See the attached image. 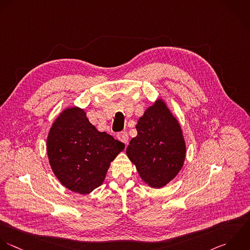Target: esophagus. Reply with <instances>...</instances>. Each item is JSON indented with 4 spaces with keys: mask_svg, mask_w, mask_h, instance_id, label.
<instances>
[{
    "mask_svg": "<svg viewBox=\"0 0 250 250\" xmlns=\"http://www.w3.org/2000/svg\"><path fill=\"white\" fill-rule=\"evenodd\" d=\"M118 139H119L121 142L125 143V145L128 143V135H127L126 132H122V133H120V134L118 135Z\"/></svg>",
    "mask_w": 250,
    "mask_h": 250,
    "instance_id": "esophagus-1",
    "label": "esophagus"
}]
</instances>
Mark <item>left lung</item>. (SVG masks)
I'll return each instance as SVG.
<instances>
[{
    "instance_id": "left-lung-1",
    "label": "left lung",
    "mask_w": 250,
    "mask_h": 250,
    "mask_svg": "<svg viewBox=\"0 0 250 250\" xmlns=\"http://www.w3.org/2000/svg\"><path fill=\"white\" fill-rule=\"evenodd\" d=\"M126 155L141 179L160 189L173 180L184 166L186 143L181 125L163 98L149 106L137 125Z\"/></svg>"
}]
</instances>
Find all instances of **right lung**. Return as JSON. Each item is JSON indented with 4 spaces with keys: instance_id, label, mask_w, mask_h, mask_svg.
I'll list each match as a JSON object with an SVG mask.
<instances>
[{
    "instance_id": "obj_1",
    "label": "right lung",
    "mask_w": 250,
    "mask_h": 250,
    "mask_svg": "<svg viewBox=\"0 0 250 250\" xmlns=\"http://www.w3.org/2000/svg\"><path fill=\"white\" fill-rule=\"evenodd\" d=\"M125 144L92 125L83 109H64L50 126L46 152L50 167L68 190L85 195L102 185Z\"/></svg>"
}]
</instances>
